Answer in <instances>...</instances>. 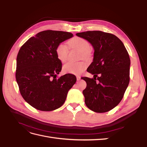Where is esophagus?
Wrapping results in <instances>:
<instances>
[{
  "label": "esophagus",
  "instance_id": "obj_1",
  "mask_svg": "<svg viewBox=\"0 0 147 147\" xmlns=\"http://www.w3.org/2000/svg\"><path fill=\"white\" fill-rule=\"evenodd\" d=\"M80 78H81V77H80V75H77V80L78 81L80 80Z\"/></svg>",
  "mask_w": 147,
  "mask_h": 147
}]
</instances>
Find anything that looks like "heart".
<instances>
[{
	"instance_id": "obj_1",
	"label": "heart",
	"mask_w": 147,
	"mask_h": 147,
	"mask_svg": "<svg viewBox=\"0 0 147 147\" xmlns=\"http://www.w3.org/2000/svg\"><path fill=\"white\" fill-rule=\"evenodd\" d=\"M70 48H76L81 52V57H87L89 53L91 50V47L87 40L80 37H74L68 42ZM68 47L64 43H61L57 45L56 48V56L61 61L65 62L68 56ZM86 63L83 61L77 63L69 62L63 65V72L65 74H80L86 68Z\"/></svg>"
}]
</instances>
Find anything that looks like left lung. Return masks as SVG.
Listing matches in <instances>:
<instances>
[{
    "label": "left lung",
    "mask_w": 147,
    "mask_h": 147,
    "mask_svg": "<svg viewBox=\"0 0 147 147\" xmlns=\"http://www.w3.org/2000/svg\"><path fill=\"white\" fill-rule=\"evenodd\" d=\"M76 35L86 39L94 50L93 61L87 69L94 78L82 77L87 84L83 91L84 102L93 112H109L121 102L129 83V56L113 34L93 30Z\"/></svg>",
    "instance_id": "obj_1"
}]
</instances>
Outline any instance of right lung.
Masks as SVG:
<instances>
[{
    "mask_svg": "<svg viewBox=\"0 0 147 147\" xmlns=\"http://www.w3.org/2000/svg\"><path fill=\"white\" fill-rule=\"evenodd\" d=\"M73 37L72 33L47 30L30 37L20 48L16 58V80L23 99L34 108L52 111L59 108L77 81L67 74L56 78L62 69L56 48Z\"/></svg>",
    "mask_w": 147,
    "mask_h": 147,
    "instance_id": "1",
    "label": "right lung"
}]
</instances>
